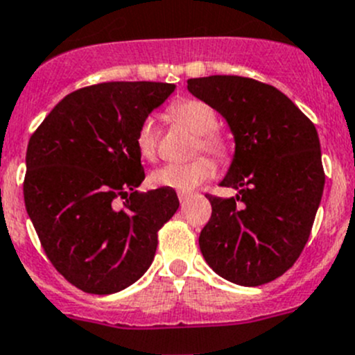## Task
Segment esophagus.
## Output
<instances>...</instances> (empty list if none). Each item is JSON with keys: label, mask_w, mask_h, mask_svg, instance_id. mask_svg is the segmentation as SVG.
<instances>
[{"label": "esophagus", "mask_w": 355, "mask_h": 355, "mask_svg": "<svg viewBox=\"0 0 355 355\" xmlns=\"http://www.w3.org/2000/svg\"><path fill=\"white\" fill-rule=\"evenodd\" d=\"M189 198H191V194H189V192H178V199H180L182 205H184Z\"/></svg>", "instance_id": "34e87169"}]
</instances>
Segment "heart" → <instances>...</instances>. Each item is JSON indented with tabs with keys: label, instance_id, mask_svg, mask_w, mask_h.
Instances as JSON below:
<instances>
[{
	"label": "heart",
	"instance_id": "obj_1",
	"mask_svg": "<svg viewBox=\"0 0 355 355\" xmlns=\"http://www.w3.org/2000/svg\"><path fill=\"white\" fill-rule=\"evenodd\" d=\"M168 116L184 128L198 135L196 150L209 154L218 161H225L230 154V144L222 132L216 130V111L199 98H182L168 107ZM137 149L146 159H154L157 153V130L154 119L147 118L137 132ZM215 164L208 157H196L184 164H164L150 175L156 187L173 189L178 192L194 191L202 182L215 177Z\"/></svg>",
	"mask_w": 355,
	"mask_h": 355
}]
</instances>
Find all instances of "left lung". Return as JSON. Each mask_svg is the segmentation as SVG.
<instances>
[{
  "label": "left lung",
  "instance_id": "8db88e82",
  "mask_svg": "<svg viewBox=\"0 0 355 355\" xmlns=\"http://www.w3.org/2000/svg\"><path fill=\"white\" fill-rule=\"evenodd\" d=\"M194 97L229 123L236 154L222 187L236 198L206 194L211 216L199 248L218 276L260 286L283 276L304 251L324 189L314 123L277 88L243 76L187 79Z\"/></svg>",
  "mask_w": 355,
  "mask_h": 355
}]
</instances>
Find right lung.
<instances>
[{
	"label": "right lung",
	"instance_id": "obj_1",
	"mask_svg": "<svg viewBox=\"0 0 355 355\" xmlns=\"http://www.w3.org/2000/svg\"><path fill=\"white\" fill-rule=\"evenodd\" d=\"M173 90L154 81L85 86L31 135L26 209L48 260L85 293L111 295L140 279L178 209L173 189L137 191L146 178L137 132ZM118 198L127 199L121 209Z\"/></svg>",
	"mask_w": 355,
	"mask_h": 355
}]
</instances>
